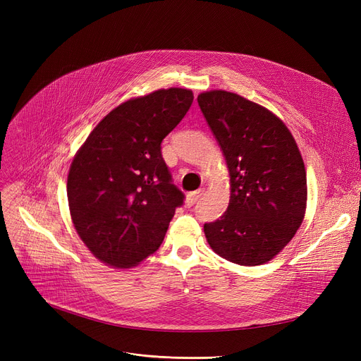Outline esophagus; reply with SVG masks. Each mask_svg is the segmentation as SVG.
Masks as SVG:
<instances>
[{
  "label": "esophagus",
  "mask_w": 361,
  "mask_h": 361,
  "mask_svg": "<svg viewBox=\"0 0 361 361\" xmlns=\"http://www.w3.org/2000/svg\"><path fill=\"white\" fill-rule=\"evenodd\" d=\"M203 193H204V188H199V190H196V192H193V193H190V195H187V197H185V203H187V206H193V204H196L199 200H200V197L203 196Z\"/></svg>",
  "instance_id": "34e87169"
}]
</instances>
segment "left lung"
<instances>
[{"instance_id":"obj_1","label":"left lung","mask_w":361,"mask_h":361,"mask_svg":"<svg viewBox=\"0 0 361 361\" xmlns=\"http://www.w3.org/2000/svg\"><path fill=\"white\" fill-rule=\"evenodd\" d=\"M230 171L225 214L203 230L212 250L241 267L274 259L295 235L307 203L297 143L274 112L226 90L197 97Z\"/></svg>"}]
</instances>
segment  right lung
<instances>
[{"label":"right lung","mask_w":361,"mask_h":361,"mask_svg":"<svg viewBox=\"0 0 361 361\" xmlns=\"http://www.w3.org/2000/svg\"><path fill=\"white\" fill-rule=\"evenodd\" d=\"M192 102L193 92L181 87L128 99L75 154L67 178L70 215L86 247L109 267L133 268L154 255L183 204L161 143Z\"/></svg>","instance_id":"add662e5"}]
</instances>
